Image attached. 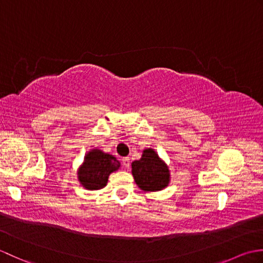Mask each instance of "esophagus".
<instances>
[{
	"mask_svg": "<svg viewBox=\"0 0 263 263\" xmlns=\"http://www.w3.org/2000/svg\"><path fill=\"white\" fill-rule=\"evenodd\" d=\"M122 163H123V165H124L125 167H128V166H130V158H128V157L123 158L122 159Z\"/></svg>",
	"mask_w": 263,
	"mask_h": 263,
	"instance_id": "1",
	"label": "esophagus"
}]
</instances>
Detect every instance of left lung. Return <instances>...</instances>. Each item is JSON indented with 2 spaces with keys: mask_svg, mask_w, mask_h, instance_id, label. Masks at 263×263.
Returning a JSON list of instances; mask_svg holds the SVG:
<instances>
[{
  "mask_svg": "<svg viewBox=\"0 0 263 263\" xmlns=\"http://www.w3.org/2000/svg\"><path fill=\"white\" fill-rule=\"evenodd\" d=\"M131 168L135 182L144 192L161 191L171 182L168 165L153 148L143 149L141 158L132 161Z\"/></svg>",
  "mask_w": 263,
  "mask_h": 263,
  "instance_id": "1",
  "label": "left lung"
}]
</instances>
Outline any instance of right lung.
<instances>
[{"instance_id": "right-lung-1", "label": "right lung", "mask_w": 263, "mask_h": 263, "mask_svg": "<svg viewBox=\"0 0 263 263\" xmlns=\"http://www.w3.org/2000/svg\"><path fill=\"white\" fill-rule=\"evenodd\" d=\"M121 163L113 155L93 148L85 155L82 164L78 168V181L86 190L97 191L107 185L109 175L119 171Z\"/></svg>"}]
</instances>
